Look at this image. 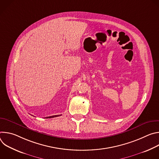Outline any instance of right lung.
Returning <instances> with one entry per match:
<instances>
[{"mask_svg": "<svg viewBox=\"0 0 159 159\" xmlns=\"http://www.w3.org/2000/svg\"><path fill=\"white\" fill-rule=\"evenodd\" d=\"M61 115H54V116H48V117H46L44 118H55V117H57V116H61Z\"/></svg>", "mask_w": 159, "mask_h": 159, "instance_id": "1", "label": "right lung"}]
</instances>
